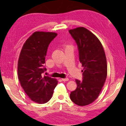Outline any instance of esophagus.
<instances>
[{
  "label": "esophagus",
  "mask_w": 126,
  "mask_h": 126,
  "mask_svg": "<svg viewBox=\"0 0 126 126\" xmlns=\"http://www.w3.org/2000/svg\"><path fill=\"white\" fill-rule=\"evenodd\" d=\"M62 80L63 81L65 82V81H69V79L68 78H65V79H62Z\"/></svg>",
  "instance_id": "34e87169"
}]
</instances>
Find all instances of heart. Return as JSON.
<instances>
[{
	"mask_svg": "<svg viewBox=\"0 0 126 126\" xmlns=\"http://www.w3.org/2000/svg\"><path fill=\"white\" fill-rule=\"evenodd\" d=\"M70 46H71V45H69V44H66V45H65V47H70Z\"/></svg>",
	"mask_w": 126,
	"mask_h": 126,
	"instance_id": "1",
	"label": "heart"
}]
</instances>
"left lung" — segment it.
<instances>
[{
    "instance_id": "1",
    "label": "left lung",
    "mask_w": 126,
    "mask_h": 126,
    "mask_svg": "<svg viewBox=\"0 0 126 126\" xmlns=\"http://www.w3.org/2000/svg\"><path fill=\"white\" fill-rule=\"evenodd\" d=\"M76 41L79 51V60L83 69V80L76 79L77 88L70 97L79 106L93 103L100 95L107 76V64L100 40L84 27L69 31Z\"/></svg>"
}]
</instances>
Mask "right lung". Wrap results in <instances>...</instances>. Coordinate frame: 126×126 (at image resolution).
<instances>
[{
  "label": "right lung",
  "mask_w": 126,
  "mask_h": 126,
  "mask_svg": "<svg viewBox=\"0 0 126 126\" xmlns=\"http://www.w3.org/2000/svg\"><path fill=\"white\" fill-rule=\"evenodd\" d=\"M57 34L52 32L36 31L23 44L18 62V75L21 86L32 101L39 104L52 97L58 81L42 76L47 47Z\"/></svg>",
  "instance_id": "obj_1"
}]
</instances>
